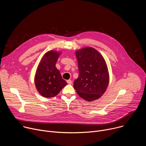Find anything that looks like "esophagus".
I'll use <instances>...</instances> for the list:
<instances>
[{
	"label": "esophagus",
	"instance_id": "1",
	"mask_svg": "<svg viewBox=\"0 0 146 146\" xmlns=\"http://www.w3.org/2000/svg\"><path fill=\"white\" fill-rule=\"evenodd\" d=\"M66 82H68V84H72V80H67V81H66Z\"/></svg>",
	"mask_w": 146,
	"mask_h": 146
}]
</instances>
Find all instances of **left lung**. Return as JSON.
Masks as SVG:
<instances>
[{
  "instance_id": "obj_1",
  "label": "left lung",
  "mask_w": 146,
  "mask_h": 146,
  "mask_svg": "<svg viewBox=\"0 0 146 146\" xmlns=\"http://www.w3.org/2000/svg\"><path fill=\"white\" fill-rule=\"evenodd\" d=\"M79 75L74 81L78 95L87 101L99 98L106 91L109 75L106 62L101 54L92 47H87L76 53Z\"/></svg>"
}]
</instances>
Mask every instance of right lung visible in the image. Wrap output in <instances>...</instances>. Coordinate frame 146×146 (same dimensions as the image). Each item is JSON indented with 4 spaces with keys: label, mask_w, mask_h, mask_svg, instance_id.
I'll list each match as a JSON object with an SVG mask.
<instances>
[{
    "label": "right lung",
    "mask_w": 146,
    "mask_h": 146,
    "mask_svg": "<svg viewBox=\"0 0 146 146\" xmlns=\"http://www.w3.org/2000/svg\"><path fill=\"white\" fill-rule=\"evenodd\" d=\"M59 53L50 51L46 53L38 66L35 82L41 96L52 98L56 96L66 84L55 66Z\"/></svg>",
    "instance_id": "right-lung-1"
}]
</instances>
